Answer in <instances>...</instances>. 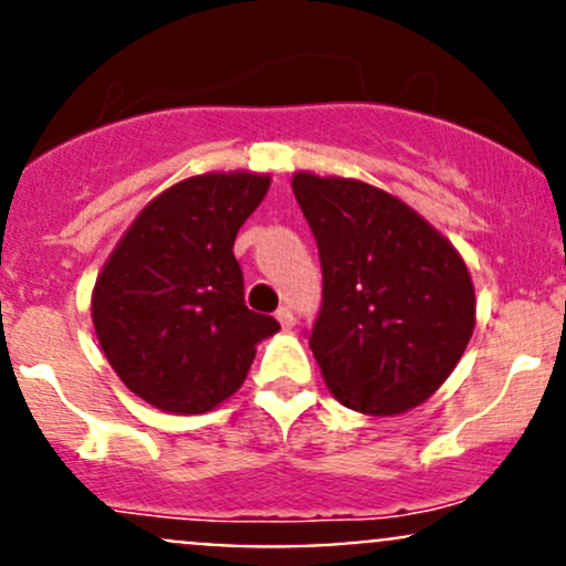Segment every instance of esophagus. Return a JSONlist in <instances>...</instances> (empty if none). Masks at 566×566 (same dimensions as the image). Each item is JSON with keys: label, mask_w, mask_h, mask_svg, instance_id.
Segmentation results:
<instances>
[{"label": "esophagus", "mask_w": 566, "mask_h": 566, "mask_svg": "<svg viewBox=\"0 0 566 566\" xmlns=\"http://www.w3.org/2000/svg\"><path fill=\"white\" fill-rule=\"evenodd\" d=\"M276 319L282 323V328H293V325H295V315H293V310H290V306H279Z\"/></svg>", "instance_id": "34e87169"}]
</instances>
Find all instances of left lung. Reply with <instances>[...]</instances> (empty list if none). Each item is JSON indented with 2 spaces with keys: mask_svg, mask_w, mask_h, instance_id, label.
<instances>
[{
  "mask_svg": "<svg viewBox=\"0 0 566 566\" xmlns=\"http://www.w3.org/2000/svg\"><path fill=\"white\" fill-rule=\"evenodd\" d=\"M317 241L323 306L310 347L345 408L394 416L441 389L473 334L476 298L458 249L402 199L298 172Z\"/></svg>",
  "mask_w": 566,
  "mask_h": 566,
  "instance_id": "1",
  "label": "left lung"
}]
</instances>
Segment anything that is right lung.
I'll use <instances>...</instances> for the list:
<instances>
[{"label": "right lung", "instance_id": "obj_1", "mask_svg": "<svg viewBox=\"0 0 566 566\" xmlns=\"http://www.w3.org/2000/svg\"><path fill=\"white\" fill-rule=\"evenodd\" d=\"M271 177L210 172L158 193L119 238L93 290L108 364L136 397L167 413H205L247 380L271 315L243 301L235 235Z\"/></svg>", "mask_w": 566, "mask_h": 566}]
</instances>
